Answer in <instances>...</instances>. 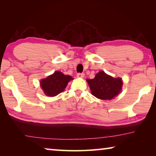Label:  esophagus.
Listing matches in <instances>:
<instances>
[{
  "label": "esophagus",
  "mask_w": 156,
  "mask_h": 156,
  "mask_svg": "<svg viewBox=\"0 0 156 156\" xmlns=\"http://www.w3.org/2000/svg\"><path fill=\"white\" fill-rule=\"evenodd\" d=\"M84 73H78L77 74V77L78 78H84Z\"/></svg>",
  "instance_id": "obj_1"
}]
</instances>
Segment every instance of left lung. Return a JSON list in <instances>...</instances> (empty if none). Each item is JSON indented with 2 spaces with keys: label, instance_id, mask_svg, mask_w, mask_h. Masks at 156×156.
I'll return each mask as SVG.
<instances>
[{
  "label": "left lung",
  "instance_id": "obj_1",
  "mask_svg": "<svg viewBox=\"0 0 156 156\" xmlns=\"http://www.w3.org/2000/svg\"><path fill=\"white\" fill-rule=\"evenodd\" d=\"M95 97L101 100H111L120 93L122 89L121 78H113L104 72L97 73L94 79L87 80Z\"/></svg>",
  "mask_w": 156,
  "mask_h": 156
}]
</instances>
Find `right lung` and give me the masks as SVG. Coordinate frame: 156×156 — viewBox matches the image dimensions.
Listing matches in <instances>:
<instances>
[{
	"label": "right lung",
	"mask_w": 156,
	"mask_h": 156,
	"mask_svg": "<svg viewBox=\"0 0 156 156\" xmlns=\"http://www.w3.org/2000/svg\"><path fill=\"white\" fill-rule=\"evenodd\" d=\"M73 78L64 75L60 72H55L52 75L41 81V86L44 93L48 96H55L65 90L69 82Z\"/></svg>",
	"instance_id": "obj_1"
}]
</instances>
